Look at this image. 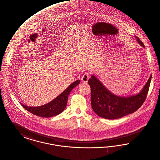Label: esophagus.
<instances>
[{
    "label": "esophagus",
    "instance_id": "esophagus-1",
    "mask_svg": "<svg viewBox=\"0 0 160 160\" xmlns=\"http://www.w3.org/2000/svg\"><path fill=\"white\" fill-rule=\"evenodd\" d=\"M89 77H90L89 73H88V72L85 73V74H83V76H82V79H81L82 82H83V83H87L88 80H89Z\"/></svg>",
    "mask_w": 160,
    "mask_h": 160
}]
</instances>
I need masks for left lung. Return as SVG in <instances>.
Listing matches in <instances>:
<instances>
[{
  "label": "left lung",
  "instance_id": "1",
  "mask_svg": "<svg viewBox=\"0 0 160 160\" xmlns=\"http://www.w3.org/2000/svg\"><path fill=\"white\" fill-rule=\"evenodd\" d=\"M138 43L144 48L140 38L135 37ZM152 75L138 94L128 97H120L110 92L101 82L92 75L88 80L91 91V106L99 117L114 120L122 118L138 110L146 100L148 93Z\"/></svg>",
  "mask_w": 160,
  "mask_h": 160
}]
</instances>
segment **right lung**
I'll use <instances>...</instances> for the list:
<instances>
[{"instance_id": "1", "label": "right lung", "mask_w": 160, "mask_h": 160, "mask_svg": "<svg viewBox=\"0 0 160 160\" xmlns=\"http://www.w3.org/2000/svg\"><path fill=\"white\" fill-rule=\"evenodd\" d=\"M80 80H76L56 98L46 104L38 107H30L22 103H21V105L29 112L40 117L49 118L56 116L65 109L69 94L75 87L80 84Z\"/></svg>"}]
</instances>
